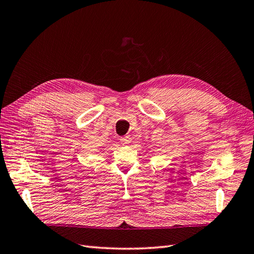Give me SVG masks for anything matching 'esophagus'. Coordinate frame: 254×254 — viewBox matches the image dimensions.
<instances>
[{
	"mask_svg": "<svg viewBox=\"0 0 254 254\" xmlns=\"http://www.w3.org/2000/svg\"><path fill=\"white\" fill-rule=\"evenodd\" d=\"M120 142L123 144V145H129L130 143H131V137H130L129 135H126V136H123L120 139Z\"/></svg>",
	"mask_w": 254,
	"mask_h": 254,
	"instance_id": "1",
	"label": "esophagus"
}]
</instances>
